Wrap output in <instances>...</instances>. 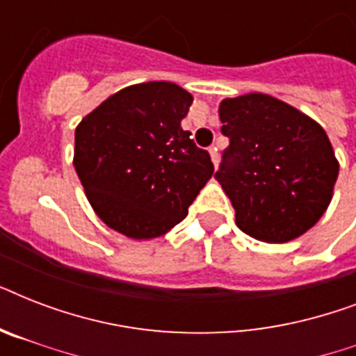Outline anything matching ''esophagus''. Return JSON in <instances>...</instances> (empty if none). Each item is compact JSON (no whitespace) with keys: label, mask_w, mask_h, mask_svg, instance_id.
Masks as SVG:
<instances>
[{"label":"esophagus","mask_w":356,"mask_h":356,"mask_svg":"<svg viewBox=\"0 0 356 356\" xmlns=\"http://www.w3.org/2000/svg\"><path fill=\"white\" fill-rule=\"evenodd\" d=\"M209 153H211L212 164H214V166H218V162H220V155H218V147H214V145H212L211 149H209Z\"/></svg>","instance_id":"esophagus-1"}]
</instances>
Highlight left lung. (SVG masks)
I'll use <instances>...</instances> for the list:
<instances>
[{
    "mask_svg": "<svg viewBox=\"0 0 356 356\" xmlns=\"http://www.w3.org/2000/svg\"><path fill=\"white\" fill-rule=\"evenodd\" d=\"M220 120L229 147L214 177L233 203L238 227L273 243L314 227L340 168L320 123L259 92L223 99Z\"/></svg>",
    "mask_w": 356,
    "mask_h": 356,
    "instance_id": "8db88e82",
    "label": "left lung"
}]
</instances>
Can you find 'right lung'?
Segmentation results:
<instances>
[{"label":"right lung","mask_w":356,"mask_h":356,"mask_svg":"<svg viewBox=\"0 0 356 356\" xmlns=\"http://www.w3.org/2000/svg\"><path fill=\"white\" fill-rule=\"evenodd\" d=\"M194 97L151 81L107 97L75 129L74 166L108 227L149 240L166 234L212 177L211 155L183 131Z\"/></svg>","instance_id":"1"}]
</instances>
